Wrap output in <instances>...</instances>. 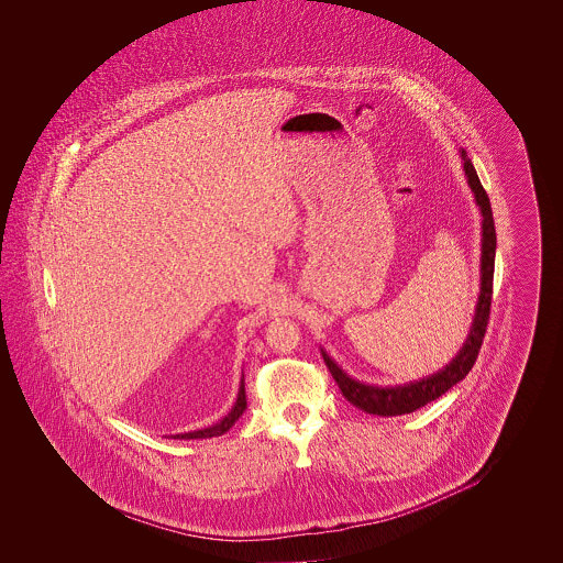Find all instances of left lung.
I'll return each mask as SVG.
<instances>
[{"label": "left lung", "instance_id": "left-lung-1", "mask_svg": "<svg viewBox=\"0 0 563 563\" xmlns=\"http://www.w3.org/2000/svg\"><path fill=\"white\" fill-rule=\"evenodd\" d=\"M460 156H462V166H464L468 186H471L475 201L479 206V212H482V273H479L482 284H479V299L475 306V317H473L468 338L464 340L457 355L446 366H442L438 373L416 379V382H409V384H401V386H371V384L357 382V379L349 377L321 346L322 360H324L331 377L335 379L342 397L366 413H375V416L411 413V411L420 409L422 405L440 399L446 390H451L455 384H460L477 362L485 327L489 319V306H492L496 230H494V219H492V206L483 190L479 175L464 150H460Z\"/></svg>", "mask_w": 563, "mask_h": 563}]
</instances>
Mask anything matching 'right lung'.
<instances>
[{
    "mask_svg": "<svg viewBox=\"0 0 563 563\" xmlns=\"http://www.w3.org/2000/svg\"><path fill=\"white\" fill-rule=\"evenodd\" d=\"M244 409H246V397H244V375H242L239 397H236V402H234V407L230 409L228 416H223V418H221L219 422H214L212 427L197 429V431H188V433H177V435H170V438H175V440H177V438H179V440H203V438L223 435V433H228V431L234 427V422L241 418Z\"/></svg>",
    "mask_w": 563,
    "mask_h": 563,
    "instance_id": "right-lung-1",
    "label": "right lung"
}]
</instances>
